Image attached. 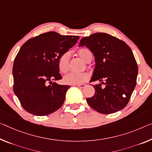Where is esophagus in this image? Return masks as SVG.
Wrapping results in <instances>:
<instances>
[{
  "mask_svg": "<svg viewBox=\"0 0 152 152\" xmlns=\"http://www.w3.org/2000/svg\"><path fill=\"white\" fill-rule=\"evenodd\" d=\"M86 86V85H85V84H79V85H77V87L79 88H85Z\"/></svg>",
  "mask_w": 152,
  "mask_h": 152,
  "instance_id": "esophagus-1",
  "label": "esophagus"
}]
</instances>
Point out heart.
Segmentation results:
<instances>
[{
  "mask_svg": "<svg viewBox=\"0 0 152 152\" xmlns=\"http://www.w3.org/2000/svg\"><path fill=\"white\" fill-rule=\"evenodd\" d=\"M78 56L84 62H90L92 60V53L87 48L79 49L77 52ZM69 58L70 54L69 52L64 53L60 56L58 61V69L60 71L63 73H66L69 69ZM89 79L88 74L83 73H71L65 75L63 78V81L67 85H79Z\"/></svg>",
  "mask_w": 152,
  "mask_h": 152,
  "instance_id": "b5f03b06",
  "label": "heart"
}]
</instances>
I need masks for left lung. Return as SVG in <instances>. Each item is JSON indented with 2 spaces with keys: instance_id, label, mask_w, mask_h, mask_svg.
<instances>
[{
  "instance_id": "left-lung-1",
  "label": "left lung",
  "mask_w": 152,
  "mask_h": 152,
  "mask_svg": "<svg viewBox=\"0 0 152 152\" xmlns=\"http://www.w3.org/2000/svg\"><path fill=\"white\" fill-rule=\"evenodd\" d=\"M86 46L95 58V68L90 81L95 93L86 99L89 105L102 114L122 110L127 105L137 83L138 66L131 49L125 42L102 32L81 39L79 47Z\"/></svg>"
}]
</instances>
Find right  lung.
I'll return each instance as SVG.
<instances>
[{"mask_svg":"<svg viewBox=\"0 0 152 152\" xmlns=\"http://www.w3.org/2000/svg\"><path fill=\"white\" fill-rule=\"evenodd\" d=\"M79 38L48 32L30 39L21 47L13 66V92L27 112L44 116L62 107L71 86L52 81L62 79L58 59Z\"/></svg>","mask_w":152,"mask_h":152,"instance_id":"obj_1","label":"right lung"}]
</instances>
